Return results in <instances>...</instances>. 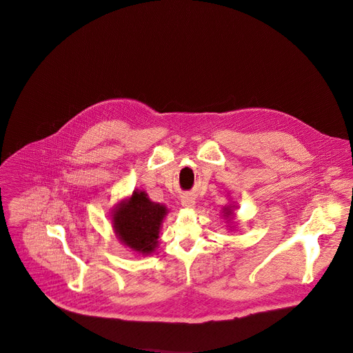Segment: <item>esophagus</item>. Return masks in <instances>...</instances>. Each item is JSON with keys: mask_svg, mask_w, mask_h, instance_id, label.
<instances>
[{"mask_svg": "<svg viewBox=\"0 0 353 353\" xmlns=\"http://www.w3.org/2000/svg\"><path fill=\"white\" fill-rule=\"evenodd\" d=\"M181 202H182V206H185V208H194V206H195V198H192L191 195H183Z\"/></svg>", "mask_w": 353, "mask_h": 353, "instance_id": "obj_1", "label": "esophagus"}]
</instances>
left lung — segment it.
Returning <instances> with one entry per match:
<instances>
[{"mask_svg":"<svg viewBox=\"0 0 353 353\" xmlns=\"http://www.w3.org/2000/svg\"><path fill=\"white\" fill-rule=\"evenodd\" d=\"M235 208V206H225V208H223V216L225 218H230V216H232L234 215V212H232V210Z\"/></svg>","mask_w":353,"mask_h":353,"instance_id":"8db88e82","label":"left lung"}]
</instances>
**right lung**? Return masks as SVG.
Wrapping results in <instances>:
<instances>
[{
	"mask_svg": "<svg viewBox=\"0 0 353 353\" xmlns=\"http://www.w3.org/2000/svg\"><path fill=\"white\" fill-rule=\"evenodd\" d=\"M167 214V206L152 202L143 191H134L112 211L114 232L131 251L148 255L155 251L161 223Z\"/></svg>",
	"mask_w": 353,
	"mask_h": 353,
	"instance_id": "right-lung-1",
	"label": "right lung"
}]
</instances>
